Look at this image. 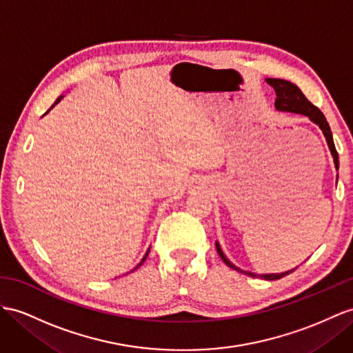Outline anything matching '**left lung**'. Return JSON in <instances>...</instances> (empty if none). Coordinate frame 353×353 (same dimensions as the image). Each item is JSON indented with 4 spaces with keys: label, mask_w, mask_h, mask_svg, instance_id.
<instances>
[{
    "label": "left lung",
    "mask_w": 353,
    "mask_h": 353,
    "mask_svg": "<svg viewBox=\"0 0 353 353\" xmlns=\"http://www.w3.org/2000/svg\"><path fill=\"white\" fill-rule=\"evenodd\" d=\"M265 82L273 86L274 90H276V108L279 112H291V113H298V114H304L309 117V119L312 122H314L316 125L319 126V128L322 130L323 135H325V140H327L328 143V148L331 150V155L334 158V164H336V168L339 170V153L336 150V146H334V141H332V132H331V128L330 125L327 122V119H325L323 113L319 110L318 107L313 105L309 99H307L304 97V94L300 90V88H298L296 85L288 82V80H283V79H265ZM216 249H218V254L219 256L222 258V261L225 264H227L228 267L237 270V271H241V273H245L250 277H263L265 280H277V279H282L285 276H288L289 273H292V271L295 270H289V271H285V273H276V274H255V273H250V271H245V270H240L239 267L234 265L231 261L227 259V256L223 255V252L221 250V246L219 243L216 241Z\"/></svg>",
    "instance_id": "left-lung-1"
}]
</instances>
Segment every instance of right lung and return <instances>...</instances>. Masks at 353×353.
I'll return each instance as SVG.
<instances>
[{
    "label": "right lung",
    "mask_w": 353,
    "mask_h": 353,
    "mask_svg": "<svg viewBox=\"0 0 353 353\" xmlns=\"http://www.w3.org/2000/svg\"><path fill=\"white\" fill-rule=\"evenodd\" d=\"M61 99H62V95H61V97H58V98H57V101H55V103H53V105H57V104H58V103H59V101H61ZM53 105H52V107H53ZM52 107H50V108H52ZM50 108H49V110H50ZM49 110H48V112H49ZM48 112H46V113H48ZM46 113H44V114H46ZM148 255H149V250H148V252H146V255H144V258H143V259H141V263H140V264H139V265H137V267H135V268H134V270H137V268H139V267H140V265H141V264H143V263H144V259H146V258H148ZM134 270H132V271H134Z\"/></svg>",
    "instance_id": "obj_1"
}]
</instances>
